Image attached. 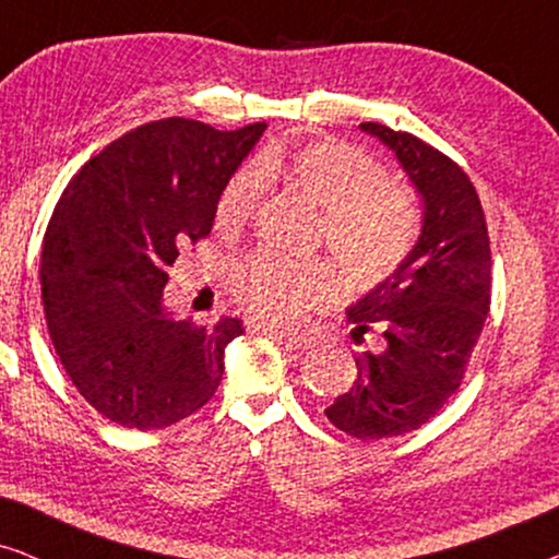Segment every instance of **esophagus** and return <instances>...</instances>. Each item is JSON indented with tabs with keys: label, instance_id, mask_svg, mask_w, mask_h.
Listing matches in <instances>:
<instances>
[{
	"label": "esophagus",
	"instance_id": "1",
	"mask_svg": "<svg viewBox=\"0 0 559 559\" xmlns=\"http://www.w3.org/2000/svg\"><path fill=\"white\" fill-rule=\"evenodd\" d=\"M264 333L270 335L280 343V346H285L289 350H308L312 346V341L308 335H293V333H282V331H274V328H264Z\"/></svg>",
	"mask_w": 559,
	"mask_h": 559
}]
</instances>
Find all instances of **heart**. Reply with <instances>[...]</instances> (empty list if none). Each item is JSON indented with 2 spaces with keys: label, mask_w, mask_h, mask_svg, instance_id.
I'll use <instances>...</instances> for the list:
<instances>
[{
  "label": "heart",
  "mask_w": 559,
  "mask_h": 559,
  "mask_svg": "<svg viewBox=\"0 0 559 559\" xmlns=\"http://www.w3.org/2000/svg\"><path fill=\"white\" fill-rule=\"evenodd\" d=\"M287 180L323 209L320 239L354 285L392 277L415 249L419 211L384 165L348 142L320 140L295 150H266L236 170L216 201V228L239 234L254 218L266 182ZM234 300L270 325H297L338 300V274L323 259L295 262L257 254L236 270Z\"/></svg>",
  "instance_id": "heart-1"
}]
</instances>
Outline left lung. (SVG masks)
<instances>
[{"mask_svg":"<svg viewBox=\"0 0 559 559\" xmlns=\"http://www.w3.org/2000/svg\"><path fill=\"white\" fill-rule=\"evenodd\" d=\"M394 150L425 201V224L392 277L348 308L358 377L325 415L358 440L396 438L438 415L468 371L491 308V241L473 182L445 152L409 132L364 121Z\"/></svg>","mask_w":559,"mask_h":559,"instance_id":"8db88e82","label":"left lung"}]
</instances>
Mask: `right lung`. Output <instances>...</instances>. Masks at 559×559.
Listing matches in <instances>:
<instances>
[{
  "mask_svg": "<svg viewBox=\"0 0 559 559\" xmlns=\"http://www.w3.org/2000/svg\"><path fill=\"white\" fill-rule=\"evenodd\" d=\"M264 127L150 121L106 144L60 195L43 239L45 323L73 386L111 423L163 430L216 394L241 320H175L163 289L175 259L211 234L221 190Z\"/></svg>",
  "mask_w": 559,
  "mask_h": 559,
  "instance_id": "right-lung-1",
  "label": "right lung"
}]
</instances>
